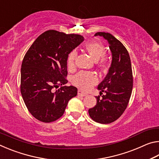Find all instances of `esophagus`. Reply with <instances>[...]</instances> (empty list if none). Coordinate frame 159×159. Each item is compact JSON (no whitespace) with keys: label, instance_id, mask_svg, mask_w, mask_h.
Masks as SVG:
<instances>
[{"label":"esophagus","instance_id":"obj_1","mask_svg":"<svg viewBox=\"0 0 159 159\" xmlns=\"http://www.w3.org/2000/svg\"><path fill=\"white\" fill-rule=\"evenodd\" d=\"M78 95H79L80 97H85L87 95V93L83 92L81 90H78Z\"/></svg>","mask_w":159,"mask_h":159}]
</instances>
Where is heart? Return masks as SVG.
Here are the masks:
<instances>
[{
  "label": "heart",
  "instance_id": "heart-1",
  "mask_svg": "<svg viewBox=\"0 0 159 159\" xmlns=\"http://www.w3.org/2000/svg\"><path fill=\"white\" fill-rule=\"evenodd\" d=\"M85 50L92 56L94 60H98L99 66L103 67L107 64V57L103 55L104 53V45L98 42H90L85 45ZM77 51L73 50L67 57V67L69 70H73L76 67V59ZM98 82L97 75L92 71H80L72 78V83L77 88L83 90H88Z\"/></svg>",
  "mask_w": 159,
  "mask_h": 159
}]
</instances>
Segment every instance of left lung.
Here are the masks:
<instances>
[{"instance_id": "obj_1", "label": "left lung", "mask_w": 159, "mask_h": 159, "mask_svg": "<svg viewBox=\"0 0 159 159\" xmlns=\"http://www.w3.org/2000/svg\"><path fill=\"white\" fill-rule=\"evenodd\" d=\"M95 36L104 37L108 41L112 61L108 74L98 87L100 96L102 92L105 95L102 99L96 97V105L88 113L95 122L108 124L117 120L127 108L133 90V71L129 53L121 42L105 32H98Z\"/></svg>"}]
</instances>
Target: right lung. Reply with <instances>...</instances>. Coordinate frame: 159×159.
<instances>
[{"label":"right lung","instance_id":"obj_1","mask_svg":"<svg viewBox=\"0 0 159 159\" xmlns=\"http://www.w3.org/2000/svg\"><path fill=\"white\" fill-rule=\"evenodd\" d=\"M84 41L79 34L48 30L40 35L24 57L20 90L29 111L40 121L50 123L64 114L68 102L77 95L68 82L67 57ZM58 90H54V88Z\"/></svg>","mask_w":159,"mask_h":159}]
</instances>
